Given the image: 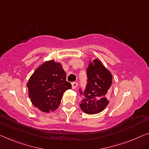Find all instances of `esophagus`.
Instances as JSON below:
<instances>
[{
    "label": "esophagus",
    "mask_w": 149,
    "mask_h": 149,
    "mask_svg": "<svg viewBox=\"0 0 149 149\" xmlns=\"http://www.w3.org/2000/svg\"><path fill=\"white\" fill-rule=\"evenodd\" d=\"M72 88L75 89L77 87V82H72Z\"/></svg>",
    "instance_id": "esophagus-1"
}]
</instances>
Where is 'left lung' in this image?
Listing matches in <instances>:
<instances>
[{
  "instance_id": "1",
  "label": "left lung",
  "mask_w": 149,
  "mask_h": 149,
  "mask_svg": "<svg viewBox=\"0 0 149 149\" xmlns=\"http://www.w3.org/2000/svg\"><path fill=\"white\" fill-rule=\"evenodd\" d=\"M87 75L88 84L79 106L86 114H98L109 104L108 98L112 89V75L98 59L90 61Z\"/></svg>"
}]
</instances>
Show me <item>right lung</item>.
Listing matches in <instances>:
<instances>
[{"label":"right lung","mask_w":149,"mask_h":149,"mask_svg":"<svg viewBox=\"0 0 149 149\" xmlns=\"http://www.w3.org/2000/svg\"><path fill=\"white\" fill-rule=\"evenodd\" d=\"M29 97L43 112H53L60 104L63 93L72 88L60 62L49 60L37 68L26 84Z\"/></svg>","instance_id":"right-lung-1"}]
</instances>
